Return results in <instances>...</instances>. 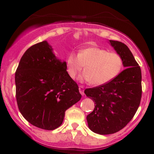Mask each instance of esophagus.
<instances>
[{
    "label": "esophagus",
    "instance_id": "obj_1",
    "mask_svg": "<svg viewBox=\"0 0 154 154\" xmlns=\"http://www.w3.org/2000/svg\"><path fill=\"white\" fill-rule=\"evenodd\" d=\"M79 92L82 95H84V88L83 86H80L79 87Z\"/></svg>",
    "mask_w": 154,
    "mask_h": 154
}]
</instances>
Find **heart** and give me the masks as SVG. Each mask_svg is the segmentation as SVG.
Masks as SVG:
<instances>
[{
    "mask_svg": "<svg viewBox=\"0 0 154 154\" xmlns=\"http://www.w3.org/2000/svg\"><path fill=\"white\" fill-rule=\"evenodd\" d=\"M66 71L71 79H76L85 66L81 80L101 85L117 76L123 69V60L119 54L97 47H90L76 54L71 52L66 60Z\"/></svg>",
    "mask_w": 154,
    "mask_h": 154,
    "instance_id": "1",
    "label": "heart"
}]
</instances>
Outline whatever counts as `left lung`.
<instances>
[{
	"mask_svg": "<svg viewBox=\"0 0 154 154\" xmlns=\"http://www.w3.org/2000/svg\"><path fill=\"white\" fill-rule=\"evenodd\" d=\"M123 60L125 69L111 81L85 89L94 109L87 116L88 127L100 134L119 132L135 114L142 97V72L128 46L119 41H109Z\"/></svg>",
	"mask_w": 154,
	"mask_h": 154,
	"instance_id": "obj_1",
	"label": "left lung"
}]
</instances>
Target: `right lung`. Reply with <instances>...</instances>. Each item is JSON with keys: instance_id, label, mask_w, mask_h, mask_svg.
Instances as JSON below:
<instances>
[{"instance_id": "1", "label": "right lung", "mask_w": 154, "mask_h": 154, "mask_svg": "<svg viewBox=\"0 0 154 154\" xmlns=\"http://www.w3.org/2000/svg\"><path fill=\"white\" fill-rule=\"evenodd\" d=\"M15 85L20 113L31 125L43 130L60 127L66 109L81 98L77 83L67 73L66 62L56 57L45 41L23 54Z\"/></svg>"}]
</instances>
